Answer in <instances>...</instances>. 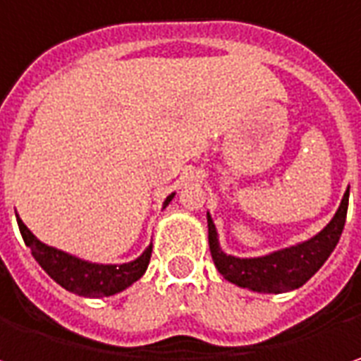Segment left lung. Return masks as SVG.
I'll return each instance as SVG.
<instances>
[{
	"label": "left lung",
	"mask_w": 361,
	"mask_h": 361,
	"mask_svg": "<svg viewBox=\"0 0 361 361\" xmlns=\"http://www.w3.org/2000/svg\"><path fill=\"white\" fill-rule=\"evenodd\" d=\"M350 194L345 192L341 204L329 220V224L319 230L315 236L290 244L285 248L273 250L262 257H234L226 255L218 240V230L208 212V243H210L212 260L218 273L228 283L255 293H289L303 287L307 281L323 267L345 226Z\"/></svg>",
	"instance_id": "1"
}]
</instances>
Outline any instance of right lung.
Listing matches in <instances>:
<instances>
[{
  "label": "right lung",
  "mask_w": 361,
  "mask_h": 361,
  "mask_svg": "<svg viewBox=\"0 0 361 361\" xmlns=\"http://www.w3.org/2000/svg\"><path fill=\"white\" fill-rule=\"evenodd\" d=\"M173 196L176 192L165 197L164 208H167V204L173 200ZM16 220H18L25 246L32 250V257L38 260L39 267L50 274V279H54L62 289L71 290L78 297L101 299V297H109V295L129 289L145 274L149 267L153 244H149L135 260L121 262V264H102V262L80 259L56 246H48L34 236V232L25 226L18 214H16Z\"/></svg>",
  "instance_id": "obj_1"
}]
</instances>
